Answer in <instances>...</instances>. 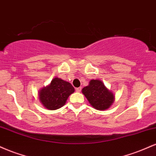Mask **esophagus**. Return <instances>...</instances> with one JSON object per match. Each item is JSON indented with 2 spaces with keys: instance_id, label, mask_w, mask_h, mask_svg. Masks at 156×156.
Here are the masks:
<instances>
[{
  "instance_id": "esophagus-1",
  "label": "esophagus",
  "mask_w": 156,
  "mask_h": 156,
  "mask_svg": "<svg viewBox=\"0 0 156 156\" xmlns=\"http://www.w3.org/2000/svg\"><path fill=\"white\" fill-rule=\"evenodd\" d=\"M76 91L77 92H80V91H81V88H80V87H78V88L76 89Z\"/></svg>"
}]
</instances>
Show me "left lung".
Wrapping results in <instances>:
<instances>
[{"mask_svg":"<svg viewBox=\"0 0 156 156\" xmlns=\"http://www.w3.org/2000/svg\"><path fill=\"white\" fill-rule=\"evenodd\" d=\"M82 93L94 108L104 111L110 108L115 101V95L100 80H91L89 85L83 87Z\"/></svg>","mask_w":156,"mask_h":156,"instance_id":"obj_1","label":"left lung"}]
</instances>
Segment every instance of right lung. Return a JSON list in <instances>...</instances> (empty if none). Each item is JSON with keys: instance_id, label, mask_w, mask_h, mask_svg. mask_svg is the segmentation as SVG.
<instances>
[{"instance_id": "1", "label": "right lung", "mask_w": 156, "mask_h": 156, "mask_svg": "<svg viewBox=\"0 0 156 156\" xmlns=\"http://www.w3.org/2000/svg\"><path fill=\"white\" fill-rule=\"evenodd\" d=\"M74 92V87L70 83L55 77L49 85L39 91L38 98L44 108L56 110L64 106L67 98Z\"/></svg>"}]
</instances>
